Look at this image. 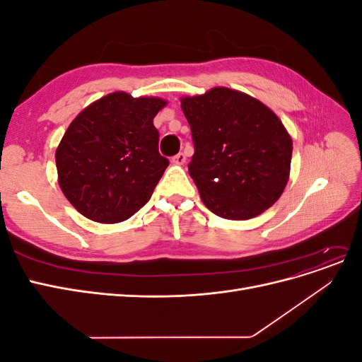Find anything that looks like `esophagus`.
I'll return each mask as SVG.
<instances>
[{
  "label": "esophagus",
  "mask_w": 362,
  "mask_h": 362,
  "mask_svg": "<svg viewBox=\"0 0 362 362\" xmlns=\"http://www.w3.org/2000/svg\"><path fill=\"white\" fill-rule=\"evenodd\" d=\"M172 163L173 164H184L185 163V154H184V152H180V154L172 157Z\"/></svg>",
  "instance_id": "1"
}]
</instances>
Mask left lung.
Returning a JSON list of instances; mask_svg holds the SVG:
<instances>
[{
    "label": "left lung",
    "instance_id": "8db88e82",
    "mask_svg": "<svg viewBox=\"0 0 362 362\" xmlns=\"http://www.w3.org/2000/svg\"><path fill=\"white\" fill-rule=\"evenodd\" d=\"M194 144L189 173L208 210L246 221L286 189L293 141L269 107L243 92L214 87L181 98Z\"/></svg>",
    "mask_w": 362,
    "mask_h": 362
}]
</instances>
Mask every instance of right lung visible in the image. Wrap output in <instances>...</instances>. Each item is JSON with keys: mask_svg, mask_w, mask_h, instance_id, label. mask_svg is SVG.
<instances>
[{"mask_svg": "<svg viewBox=\"0 0 362 362\" xmlns=\"http://www.w3.org/2000/svg\"><path fill=\"white\" fill-rule=\"evenodd\" d=\"M168 103L115 92L76 116L56 151L59 184L84 217L117 223L137 213L169 166L154 117Z\"/></svg>", "mask_w": 362, "mask_h": 362, "instance_id": "1", "label": "right lung"}]
</instances>
